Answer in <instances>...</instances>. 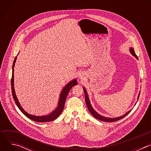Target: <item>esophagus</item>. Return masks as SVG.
I'll list each match as a JSON object with an SVG mask.
<instances>
[{"label": "esophagus", "instance_id": "obj_1", "mask_svg": "<svg viewBox=\"0 0 151 151\" xmlns=\"http://www.w3.org/2000/svg\"><path fill=\"white\" fill-rule=\"evenodd\" d=\"M79 78H80L81 79H82V80H84V79H85V76H84V74H83V73H82V74H81V75H80V76H79Z\"/></svg>", "mask_w": 151, "mask_h": 151}]
</instances>
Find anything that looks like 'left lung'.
<instances>
[{
    "label": "left lung",
    "mask_w": 151,
    "mask_h": 151,
    "mask_svg": "<svg viewBox=\"0 0 151 151\" xmlns=\"http://www.w3.org/2000/svg\"><path fill=\"white\" fill-rule=\"evenodd\" d=\"M130 51L131 52V54L134 56L137 59H138V57L136 55V54H135V52H134V48H130ZM83 91H84V93H85V103H86V104H87V107H88V111H90V112L91 114V115L94 117L96 118V119H98L101 121H104V122H115V121H117L122 118H123L124 117H125L126 115H127L129 113H130L131 112V110L129 111L128 112H127L125 115L121 116H119V117H117V118H106V117H104V116H103L101 115H100V114H99L97 112H96L94 109L93 108V107L91 106V104H90V100H89V98H88V94H87V91H86V90L85 89V88L83 87ZM140 93L139 94V96H138V97H137V99H139V96H140Z\"/></svg>",
    "instance_id": "1"
}]
</instances>
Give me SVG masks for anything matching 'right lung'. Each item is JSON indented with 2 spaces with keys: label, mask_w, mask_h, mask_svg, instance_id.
<instances>
[{
  "label": "right lung",
  "mask_w": 151,
  "mask_h": 151,
  "mask_svg": "<svg viewBox=\"0 0 151 151\" xmlns=\"http://www.w3.org/2000/svg\"><path fill=\"white\" fill-rule=\"evenodd\" d=\"M17 60V57L15 58L14 63H13V65H12V78H11V89H12V96L14 98V100L17 106V107L19 108V109L21 111V112H22L25 116H26L27 118L29 119L36 121V122H50L52 121L55 120L56 118H58V116L61 114L62 112L64 104H65V101L67 97V96L70 90V89L72 88L73 86L76 85L78 84L76 82V79H74L72 81H70L69 83H68L65 87H64L63 89V90L61 92L60 96V99L58 103V106L57 108L50 115H45V116H34L32 115H30L26 112L23 109V107H21L20 105L17 97L15 94V92L14 90V66H15V63Z\"/></svg>",
  "instance_id": "add662e5"
}]
</instances>
